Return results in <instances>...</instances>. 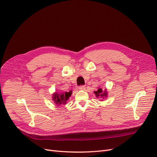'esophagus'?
<instances>
[{"label":"esophagus","instance_id":"obj_1","mask_svg":"<svg viewBox=\"0 0 157 157\" xmlns=\"http://www.w3.org/2000/svg\"><path fill=\"white\" fill-rule=\"evenodd\" d=\"M85 86H83V85H82V86H80L79 87H78V89L79 90H84L85 89Z\"/></svg>","mask_w":157,"mask_h":157}]
</instances>
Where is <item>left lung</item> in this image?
<instances>
[{
  "label": "left lung",
  "instance_id": "obj_1",
  "mask_svg": "<svg viewBox=\"0 0 157 157\" xmlns=\"http://www.w3.org/2000/svg\"><path fill=\"white\" fill-rule=\"evenodd\" d=\"M94 94L98 98H99L101 99H103V98H107V92L106 89L104 90V91H103L101 88H99L97 91L94 92Z\"/></svg>",
  "mask_w": 157,
  "mask_h": 157
}]
</instances>
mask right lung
<instances>
[{"label":"right lung","instance_id":"obj_1","mask_svg":"<svg viewBox=\"0 0 157 157\" xmlns=\"http://www.w3.org/2000/svg\"><path fill=\"white\" fill-rule=\"evenodd\" d=\"M71 94H72L71 90H70L69 92H56L53 94V96H52V100L56 104V105L60 106L65 105L68 101L69 98L71 96Z\"/></svg>","mask_w":157,"mask_h":157}]
</instances>
